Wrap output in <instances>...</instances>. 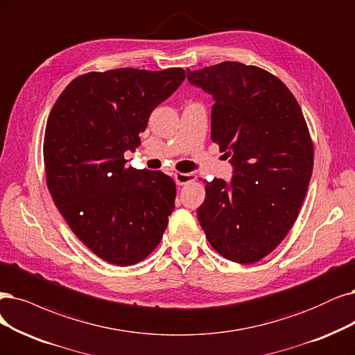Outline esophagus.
I'll return each instance as SVG.
<instances>
[{"mask_svg": "<svg viewBox=\"0 0 355 355\" xmlns=\"http://www.w3.org/2000/svg\"><path fill=\"white\" fill-rule=\"evenodd\" d=\"M174 180L178 186H186L189 182H193L196 180L194 173H175Z\"/></svg>", "mask_w": 355, "mask_h": 355, "instance_id": "esophagus-1", "label": "esophagus"}]
</instances>
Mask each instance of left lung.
Here are the masks:
<instances>
[{
  "label": "left lung",
  "mask_w": 355,
  "mask_h": 355,
  "mask_svg": "<svg viewBox=\"0 0 355 355\" xmlns=\"http://www.w3.org/2000/svg\"><path fill=\"white\" fill-rule=\"evenodd\" d=\"M214 96L211 139L231 157L234 175L205 181L198 218L207 241L228 260L250 265L293 228L313 171L314 146L303 111L277 76L237 61L187 69Z\"/></svg>",
  "instance_id": "1"
}]
</instances>
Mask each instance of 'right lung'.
Masks as SVG:
<instances>
[{
  "mask_svg": "<svg viewBox=\"0 0 355 355\" xmlns=\"http://www.w3.org/2000/svg\"><path fill=\"white\" fill-rule=\"evenodd\" d=\"M184 78L180 67L85 73L49 112L44 166L51 198L76 237L111 265L146 259L166 230L174 180L125 166L124 152L139 146L150 112Z\"/></svg>",
  "mask_w": 355,
  "mask_h": 355,
  "instance_id": "obj_1",
  "label": "right lung"
}]
</instances>
